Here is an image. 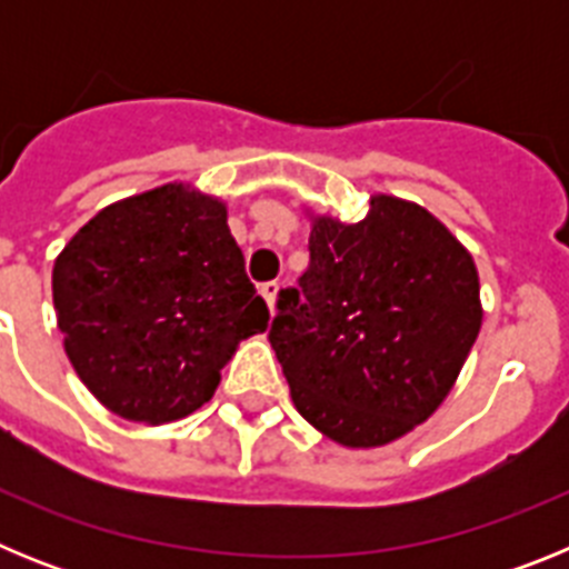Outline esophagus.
I'll return each instance as SVG.
<instances>
[{
    "label": "esophagus",
    "mask_w": 569,
    "mask_h": 569,
    "mask_svg": "<svg viewBox=\"0 0 569 569\" xmlns=\"http://www.w3.org/2000/svg\"><path fill=\"white\" fill-rule=\"evenodd\" d=\"M261 296H264L270 313H273L276 299H279V281H264V284H261Z\"/></svg>",
    "instance_id": "esophagus-1"
}]
</instances>
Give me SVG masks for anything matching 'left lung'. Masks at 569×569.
I'll list each match as a JSON object with an SVG mask.
<instances>
[{"label": "left lung", "mask_w": 569, "mask_h": 569, "mask_svg": "<svg viewBox=\"0 0 569 569\" xmlns=\"http://www.w3.org/2000/svg\"><path fill=\"white\" fill-rule=\"evenodd\" d=\"M310 264L270 328L301 419L353 450L385 447L453 390L481 330L479 270L447 224L373 193L361 222L310 213Z\"/></svg>", "instance_id": "1"}]
</instances>
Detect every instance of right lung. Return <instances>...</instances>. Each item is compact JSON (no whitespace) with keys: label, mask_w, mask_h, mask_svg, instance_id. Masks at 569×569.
Masks as SVG:
<instances>
[{"label":"right lung","mask_w":569,"mask_h":569,"mask_svg":"<svg viewBox=\"0 0 569 569\" xmlns=\"http://www.w3.org/2000/svg\"><path fill=\"white\" fill-rule=\"evenodd\" d=\"M70 365L110 413L142 425L213 399L239 341L268 330L228 204L188 182L99 210L53 261Z\"/></svg>","instance_id":"right-lung-1"}]
</instances>
